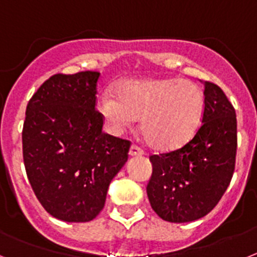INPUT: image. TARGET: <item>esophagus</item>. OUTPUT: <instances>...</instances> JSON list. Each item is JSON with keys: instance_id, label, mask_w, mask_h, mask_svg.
<instances>
[{"instance_id": "34e87169", "label": "esophagus", "mask_w": 257, "mask_h": 257, "mask_svg": "<svg viewBox=\"0 0 257 257\" xmlns=\"http://www.w3.org/2000/svg\"><path fill=\"white\" fill-rule=\"evenodd\" d=\"M143 155V151L140 149V147H137V146H132L131 150H129V156L131 157H136V156H142Z\"/></svg>"}]
</instances>
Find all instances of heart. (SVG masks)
<instances>
[{
    "mask_svg": "<svg viewBox=\"0 0 257 257\" xmlns=\"http://www.w3.org/2000/svg\"><path fill=\"white\" fill-rule=\"evenodd\" d=\"M115 94L102 92L97 98V111L108 128L120 133L141 116L143 137L160 151H172L188 142L205 108L201 88L187 79H125L117 83Z\"/></svg>",
    "mask_w": 257,
    "mask_h": 257,
    "instance_id": "1",
    "label": "heart"
}]
</instances>
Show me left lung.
<instances>
[{
  "mask_svg": "<svg viewBox=\"0 0 257 257\" xmlns=\"http://www.w3.org/2000/svg\"><path fill=\"white\" fill-rule=\"evenodd\" d=\"M202 84L205 110L195 137L175 151L150 157L152 175L147 196L152 210L170 223H188L209 214L234 172V107L220 87L210 82Z\"/></svg>",
  "mask_w": 257,
  "mask_h": 257,
  "instance_id": "obj_1",
  "label": "left lung"
}]
</instances>
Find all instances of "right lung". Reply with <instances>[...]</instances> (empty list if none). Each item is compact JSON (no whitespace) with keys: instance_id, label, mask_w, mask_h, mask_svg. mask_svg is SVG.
Wrapping results in <instances>:
<instances>
[{"instance_id":"right-lung-1","label":"right lung","mask_w":257,"mask_h":257,"mask_svg":"<svg viewBox=\"0 0 257 257\" xmlns=\"http://www.w3.org/2000/svg\"><path fill=\"white\" fill-rule=\"evenodd\" d=\"M98 71L46 80L27 106L23 157L28 179L46 211L68 223L91 221L105 206L112 178L131 143L102 132L96 111Z\"/></svg>"}]
</instances>
